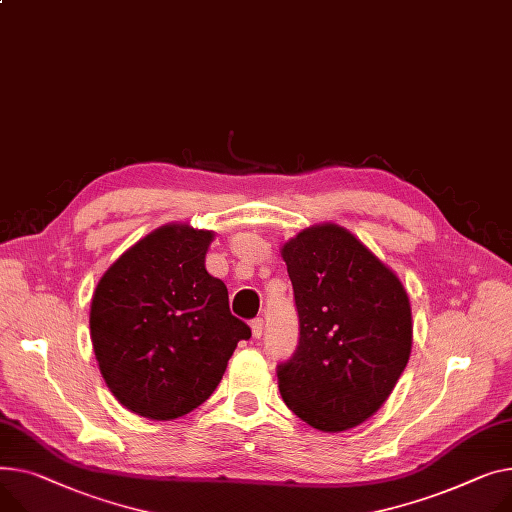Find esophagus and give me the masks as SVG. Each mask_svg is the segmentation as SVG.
<instances>
[{"mask_svg": "<svg viewBox=\"0 0 512 512\" xmlns=\"http://www.w3.org/2000/svg\"><path fill=\"white\" fill-rule=\"evenodd\" d=\"M251 331H253V337L259 339V337L263 335V319H259V317L253 319V321H251Z\"/></svg>", "mask_w": 512, "mask_h": 512, "instance_id": "34e87169", "label": "esophagus"}]
</instances>
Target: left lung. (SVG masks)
<instances>
[{
  "label": "left lung",
  "instance_id": "1",
  "mask_svg": "<svg viewBox=\"0 0 512 512\" xmlns=\"http://www.w3.org/2000/svg\"><path fill=\"white\" fill-rule=\"evenodd\" d=\"M282 257L300 331L294 354L278 364L282 399L317 430L354 428L387 401L410 360V300L342 226L300 232Z\"/></svg>",
  "mask_w": 512,
  "mask_h": 512
}]
</instances>
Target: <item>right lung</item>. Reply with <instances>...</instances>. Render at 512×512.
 I'll return each mask as SVG.
<instances>
[{
    "label": "right lung",
    "instance_id": "obj_1",
    "mask_svg": "<svg viewBox=\"0 0 512 512\" xmlns=\"http://www.w3.org/2000/svg\"><path fill=\"white\" fill-rule=\"evenodd\" d=\"M214 234L170 224L123 253L100 278L90 306L94 354L111 393L133 414L175 420L206 401L245 321L208 274Z\"/></svg>",
    "mask_w": 512,
    "mask_h": 512
}]
</instances>
